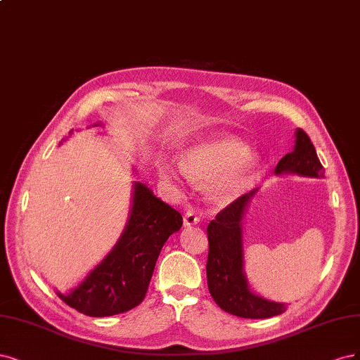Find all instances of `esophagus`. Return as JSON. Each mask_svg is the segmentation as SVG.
I'll return each instance as SVG.
<instances>
[{"label": "esophagus", "instance_id": "obj_1", "mask_svg": "<svg viewBox=\"0 0 360 360\" xmlns=\"http://www.w3.org/2000/svg\"><path fill=\"white\" fill-rule=\"evenodd\" d=\"M199 221H200V217H199V214L194 212V211H188L184 217V224L185 226H194Z\"/></svg>", "mask_w": 360, "mask_h": 360}]
</instances>
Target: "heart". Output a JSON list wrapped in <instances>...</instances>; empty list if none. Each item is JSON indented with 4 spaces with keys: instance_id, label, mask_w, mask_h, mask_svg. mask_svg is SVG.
I'll use <instances>...</instances> for the list:
<instances>
[{
    "instance_id": "obj_1",
    "label": "heart",
    "mask_w": 360,
    "mask_h": 360,
    "mask_svg": "<svg viewBox=\"0 0 360 360\" xmlns=\"http://www.w3.org/2000/svg\"><path fill=\"white\" fill-rule=\"evenodd\" d=\"M248 145L233 136H218L195 145L182 157V166L187 175L197 181L219 176L211 190L212 199L227 202L245 190L256 170V158L248 155ZM161 175L167 179L175 178L167 165L160 167Z\"/></svg>"
}]
</instances>
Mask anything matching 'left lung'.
I'll list each match as a JSON object with an SVG mask.
<instances>
[{
    "label": "left lung",
    "instance_id": "8db88e82",
    "mask_svg": "<svg viewBox=\"0 0 360 360\" xmlns=\"http://www.w3.org/2000/svg\"><path fill=\"white\" fill-rule=\"evenodd\" d=\"M284 172L312 178L324 175L316 148L302 129L296 131L295 149L278 161L275 167V173ZM256 191L242 194L227 205L206 229L210 242L206 263L207 288L219 308L242 319H269L287 308L284 304L271 302L250 292L242 271V217Z\"/></svg>",
    "mask_w": 360,
    "mask_h": 360
}]
</instances>
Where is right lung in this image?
I'll return each mask as SVG.
<instances>
[{"label":"right lung","mask_w":360,"mask_h":360,"mask_svg":"<svg viewBox=\"0 0 360 360\" xmlns=\"http://www.w3.org/2000/svg\"><path fill=\"white\" fill-rule=\"evenodd\" d=\"M181 226L176 210L136 182L129 224L117 245L76 290L58 296L89 317L130 311L145 299L160 251Z\"/></svg>","instance_id":"obj_1"}]
</instances>
